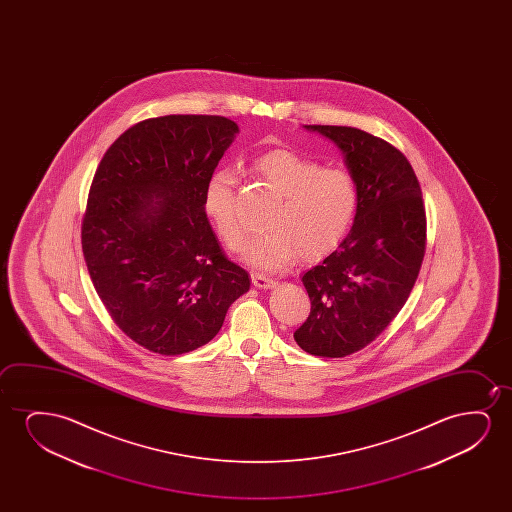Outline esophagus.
Wrapping results in <instances>:
<instances>
[{
	"mask_svg": "<svg viewBox=\"0 0 512 512\" xmlns=\"http://www.w3.org/2000/svg\"><path fill=\"white\" fill-rule=\"evenodd\" d=\"M252 283L257 288H273L276 285V281L273 278H267L264 274L253 273Z\"/></svg>",
	"mask_w": 512,
	"mask_h": 512,
	"instance_id": "34e87169",
	"label": "esophagus"
}]
</instances>
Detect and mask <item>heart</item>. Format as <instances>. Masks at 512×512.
<instances>
[{"mask_svg":"<svg viewBox=\"0 0 512 512\" xmlns=\"http://www.w3.org/2000/svg\"><path fill=\"white\" fill-rule=\"evenodd\" d=\"M253 171L278 197L266 218L267 231L255 234L243 259L250 266L276 273L301 257L316 262L341 245L357 217V182L350 171L323 168L320 162L276 148L253 161ZM204 208L227 248L238 250L246 224L238 203V182L231 171L211 176L204 192Z\"/></svg>","mask_w":512,"mask_h":512,"instance_id":"heart-1","label":"heart"}]
</instances>
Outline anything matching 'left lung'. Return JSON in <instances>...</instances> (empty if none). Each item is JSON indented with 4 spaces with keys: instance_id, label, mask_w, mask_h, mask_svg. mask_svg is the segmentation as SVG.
Masks as SVG:
<instances>
[{
    "instance_id": "obj_1",
    "label": "left lung",
    "mask_w": 512,
    "mask_h": 512,
    "mask_svg": "<svg viewBox=\"0 0 512 512\" xmlns=\"http://www.w3.org/2000/svg\"><path fill=\"white\" fill-rule=\"evenodd\" d=\"M306 129L343 150L360 194L350 234L302 274L311 311L294 332L309 355L341 358L372 343L406 304L425 257L427 213L399 148L355 127Z\"/></svg>"
}]
</instances>
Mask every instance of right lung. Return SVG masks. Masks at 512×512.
Instances as JSON below:
<instances>
[{
	"label": "right lung",
	"mask_w": 512,
	"mask_h": 512,
	"mask_svg": "<svg viewBox=\"0 0 512 512\" xmlns=\"http://www.w3.org/2000/svg\"><path fill=\"white\" fill-rule=\"evenodd\" d=\"M220 115L141 120L108 147L82 217L92 285L127 337L159 355L211 341L250 288L225 257L204 192L234 134Z\"/></svg>",
	"instance_id": "1"
}]
</instances>
